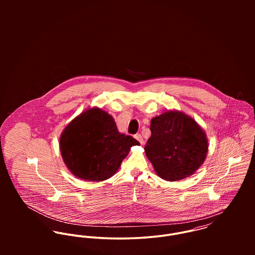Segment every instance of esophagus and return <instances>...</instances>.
Listing matches in <instances>:
<instances>
[{
	"mask_svg": "<svg viewBox=\"0 0 255 255\" xmlns=\"http://www.w3.org/2000/svg\"><path fill=\"white\" fill-rule=\"evenodd\" d=\"M134 138H135L140 144H143L144 141H143V138H142V135H141V134H139V133L135 134V135H134Z\"/></svg>",
	"mask_w": 255,
	"mask_h": 255,
	"instance_id": "34e87169",
	"label": "esophagus"
}]
</instances>
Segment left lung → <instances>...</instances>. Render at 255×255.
Here are the masks:
<instances>
[{
	"label": "left lung",
	"mask_w": 255,
	"mask_h": 255,
	"mask_svg": "<svg viewBox=\"0 0 255 255\" xmlns=\"http://www.w3.org/2000/svg\"><path fill=\"white\" fill-rule=\"evenodd\" d=\"M151 136L144 150L156 174L176 182L193 175L204 163L208 139L194 119L180 111H167L151 120Z\"/></svg>",
	"instance_id": "obj_1"
}]
</instances>
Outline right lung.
Instances as JSON below:
<instances>
[{
	"instance_id": "obj_1",
	"label": "right lung",
	"mask_w": 255,
	"mask_h": 255,
	"mask_svg": "<svg viewBox=\"0 0 255 255\" xmlns=\"http://www.w3.org/2000/svg\"><path fill=\"white\" fill-rule=\"evenodd\" d=\"M134 145L139 142L121 133L113 117L97 107L74 118L60 137L66 166L73 176L88 182H102L114 176Z\"/></svg>"
}]
</instances>
